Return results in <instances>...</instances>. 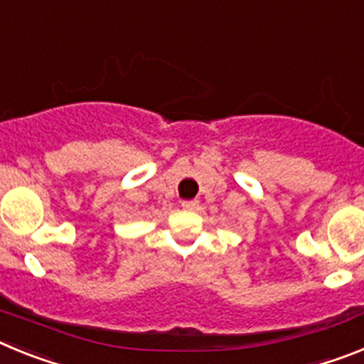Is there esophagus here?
Here are the masks:
<instances>
[{
  "label": "esophagus",
  "mask_w": 364,
  "mask_h": 364,
  "mask_svg": "<svg viewBox=\"0 0 364 364\" xmlns=\"http://www.w3.org/2000/svg\"><path fill=\"white\" fill-rule=\"evenodd\" d=\"M181 207L186 208V210H196V208L200 207V203L196 200H186V201H181Z\"/></svg>",
  "instance_id": "obj_1"
}]
</instances>
